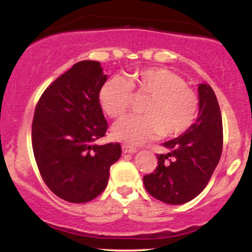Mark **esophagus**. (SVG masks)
I'll use <instances>...</instances> for the list:
<instances>
[{
  "instance_id": "1",
  "label": "esophagus",
  "mask_w": 252,
  "mask_h": 252,
  "mask_svg": "<svg viewBox=\"0 0 252 252\" xmlns=\"http://www.w3.org/2000/svg\"><path fill=\"white\" fill-rule=\"evenodd\" d=\"M122 150L123 153H126V154H134V153L137 152V149H136L135 147L129 146V144H123Z\"/></svg>"
}]
</instances>
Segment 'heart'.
I'll list each match as a JSON object with an SVG mask.
<instances>
[{
    "label": "heart",
    "mask_w": 252,
    "mask_h": 252,
    "mask_svg": "<svg viewBox=\"0 0 252 252\" xmlns=\"http://www.w3.org/2000/svg\"><path fill=\"white\" fill-rule=\"evenodd\" d=\"M136 96H147L143 116L126 117L116 123L112 135L130 144H142L162 134L175 137L187 131L199 111L198 96L185 80L173 71L161 67L142 68L126 79L111 77L100 86L98 102L111 118L126 116Z\"/></svg>",
    "instance_id": "1"
}]
</instances>
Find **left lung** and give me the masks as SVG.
<instances>
[{"instance_id": "obj_1", "label": "left lung", "mask_w": 252, "mask_h": 252, "mask_svg": "<svg viewBox=\"0 0 252 252\" xmlns=\"http://www.w3.org/2000/svg\"><path fill=\"white\" fill-rule=\"evenodd\" d=\"M198 92L196 122L179 137L162 144L168 153L156 155V169L143 176L147 192L166 204H185L200 194L220 160V108L210 85L199 84Z\"/></svg>"}]
</instances>
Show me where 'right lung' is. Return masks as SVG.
Wrapping results in <instances>:
<instances>
[{"instance_id": "right-lung-1", "label": "right lung", "mask_w": 252, "mask_h": 252, "mask_svg": "<svg viewBox=\"0 0 252 252\" xmlns=\"http://www.w3.org/2000/svg\"><path fill=\"white\" fill-rule=\"evenodd\" d=\"M106 78L99 62L83 60L57 78L36 104L32 146L37 168L48 189L68 202L99 195L121 158L120 143H94L108 129L98 102Z\"/></svg>"}]
</instances>
